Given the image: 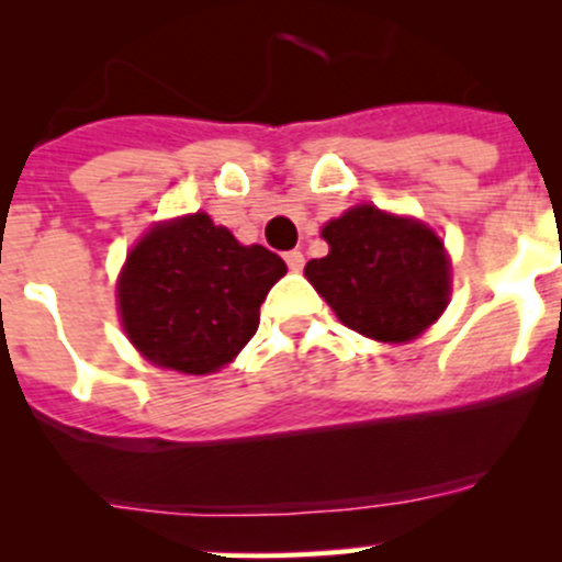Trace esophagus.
Instances as JSON below:
<instances>
[{"mask_svg":"<svg viewBox=\"0 0 562 562\" xmlns=\"http://www.w3.org/2000/svg\"><path fill=\"white\" fill-rule=\"evenodd\" d=\"M285 263L291 271H302L304 269V255L302 249H291V252H285Z\"/></svg>","mask_w":562,"mask_h":562,"instance_id":"1","label":"esophagus"}]
</instances>
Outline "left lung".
I'll return each instance as SVG.
<instances>
[{
    "label": "left lung",
    "mask_w": 562,
    "mask_h": 562,
    "mask_svg": "<svg viewBox=\"0 0 562 562\" xmlns=\"http://www.w3.org/2000/svg\"><path fill=\"white\" fill-rule=\"evenodd\" d=\"M326 258L304 266L339 321L381 342H405L449 304L443 241L407 217L361 203L323 228Z\"/></svg>",
    "instance_id": "1"
}]
</instances>
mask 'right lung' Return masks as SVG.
Instances as JSON below:
<instances>
[{
	"label": "right lung",
	"instance_id": "add662e5",
	"mask_svg": "<svg viewBox=\"0 0 562 562\" xmlns=\"http://www.w3.org/2000/svg\"><path fill=\"white\" fill-rule=\"evenodd\" d=\"M285 271L280 255L241 247L203 212L157 225L119 280L124 331L151 364L206 375L252 339L260 304Z\"/></svg>",
	"mask_w": 562,
	"mask_h": 562
}]
</instances>
